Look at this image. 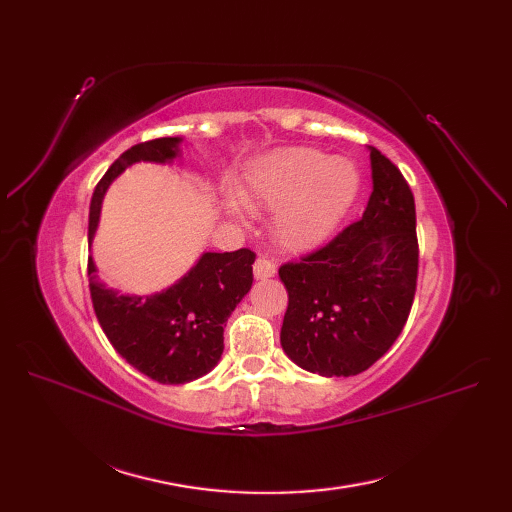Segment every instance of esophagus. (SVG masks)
Returning <instances> with one entry per match:
<instances>
[{
    "instance_id": "34e87169",
    "label": "esophagus",
    "mask_w": 512,
    "mask_h": 512,
    "mask_svg": "<svg viewBox=\"0 0 512 512\" xmlns=\"http://www.w3.org/2000/svg\"><path fill=\"white\" fill-rule=\"evenodd\" d=\"M275 271H277V267H275L273 260H269L265 256L256 258V262H254V277H256V280H267V277L275 275Z\"/></svg>"
}]
</instances>
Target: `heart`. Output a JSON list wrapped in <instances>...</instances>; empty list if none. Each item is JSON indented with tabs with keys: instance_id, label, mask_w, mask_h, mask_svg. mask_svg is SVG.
Listing matches in <instances>:
<instances>
[{
	"instance_id": "obj_1",
	"label": "heart",
	"mask_w": 512,
	"mask_h": 512,
	"mask_svg": "<svg viewBox=\"0 0 512 512\" xmlns=\"http://www.w3.org/2000/svg\"><path fill=\"white\" fill-rule=\"evenodd\" d=\"M359 190V173L348 160L316 149H284L260 160L245 179V200L252 207L277 211V241L305 250L327 239ZM241 215L237 198L228 203Z\"/></svg>"
}]
</instances>
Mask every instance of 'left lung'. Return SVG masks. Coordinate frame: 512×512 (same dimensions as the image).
I'll return each instance as SVG.
<instances>
[{"label": "left lung", "mask_w": 512, "mask_h": 512, "mask_svg": "<svg viewBox=\"0 0 512 512\" xmlns=\"http://www.w3.org/2000/svg\"><path fill=\"white\" fill-rule=\"evenodd\" d=\"M369 160L374 190L363 218L280 267L288 290L282 348L292 363L327 378L374 365L404 329L416 292L412 190L376 147H369Z\"/></svg>", "instance_id": "8db88e82"}]
</instances>
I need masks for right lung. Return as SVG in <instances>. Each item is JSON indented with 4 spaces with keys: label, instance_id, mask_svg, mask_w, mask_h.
Listing matches in <instances>:
<instances>
[{
    "label": "right lung",
    "instance_id": "right-lung-1",
    "mask_svg": "<svg viewBox=\"0 0 512 512\" xmlns=\"http://www.w3.org/2000/svg\"><path fill=\"white\" fill-rule=\"evenodd\" d=\"M179 145V136H164L121 153L91 196L89 243L96 235L108 185L136 162H173ZM254 260L256 254L247 247L224 254L205 252L179 282L141 297L108 288L89 256L91 303L108 342L134 369L160 384H185L218 365L226 320L252 288Z\"/></svg>",
    "mask_w": 512,
    "mask_h": 512
}]
</instances>
